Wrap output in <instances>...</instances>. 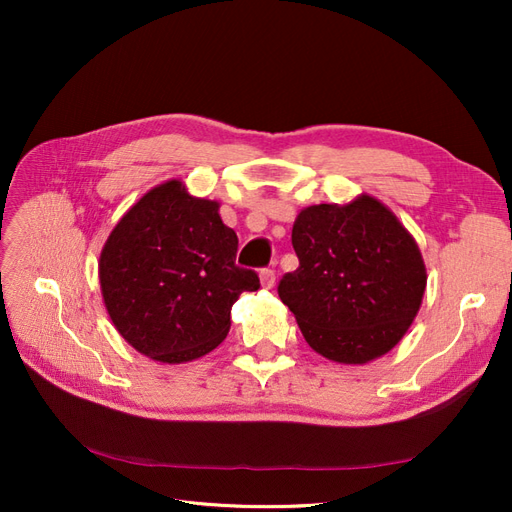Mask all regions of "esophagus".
Returning <instances> with one entry per match:
<instances>
[{
    "label": "esophagus",
    "instance_id": "esophagus-1",
    "mask_svg": "<svg viewBox=\"0 0 512 512\" xmlns=\"http://www.w3.org/2000/svg\"><path fill=\"white\" fill-rule=\"evenodd\" d=\"M260 284H262V288H271L273 284H275V271L273 269H262L260 271Z\"/></svg>",
    "mask_w": 512,
    "mask_h": 512
}]
</instances>
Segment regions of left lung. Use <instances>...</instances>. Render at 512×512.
Returning <instances> with one entry per match:
<instances>
[{
  "label": "left lung",
  "instance_id": "left-lung-1",
  "mask_svg": "<svg viewBox=\"0 0 512 512\" xmlns=\"http://www.w3.org/2000/svg\"><path fill=\"white\" fill-rule=\"evenodd\" d=\"M292 247L299 269L282 277L277 294L318 354L367 363L406 335L427 273L416 241L380 200L303 209Z\"/></svg>",
  "mask_w": 512,
  "mask_h": 512
}]
</instances>
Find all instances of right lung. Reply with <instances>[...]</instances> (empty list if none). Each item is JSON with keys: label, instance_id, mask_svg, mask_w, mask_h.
I'll return each instance as SVG.
<instances>
[{"label": "right lung", "instance_id": "right-lung-1", "mask_svg": "<svg viewBox=\"0 0 512 512\" xmlns=\"http://www.w3.org/2000/svg\"><path fill=\"white\" fill-rule=\"evenodd\" d=\"M237 247L215 200L190 196L177 179L147 192L100 256L102 297L121 337L162 363L220 346L239 294L260 288L256 271L237 267Z\"/></svg>", "mask_w": 512, "mask_h": 512}]
</instances>
